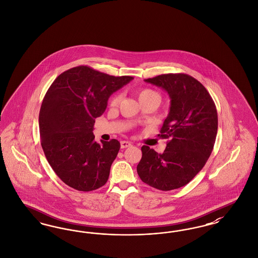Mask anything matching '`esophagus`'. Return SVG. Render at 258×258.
Segmentation results:
<instances>
[{"label": "esophagus", "instance_id": "1", "mask_svg": "<svg viewBox=\"0 0 258 258\" xmlns=\"http://www.w3.org/2000/svg\"><path fill=\"white\" fill-rule=\"evenodd\" d=\"M132 146V143L128 141H121V148L124 149V148H128Z\"/></svg>", "mask_w": 258, "mask_h": 258}]
</instances>
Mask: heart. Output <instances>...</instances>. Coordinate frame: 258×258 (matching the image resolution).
<instances>
[{"label": "heart", "mask_w": 258, "mask_h": 258, "mask_svg": "<svg viewBox=\"0 0 258 258\" xmlns=\"http://www.w3.org/2000/svg\"><path fill=\"white\" fill-rule=\"evenodd\" d=\"M153 95L158 96L157 93H155V91H153L151 89H144V90L139 92V99L144 98V97H148V96H153ZM118 102H119V95H114L113 97L110 99L109 103H110V105L113 106V105H116Z\"/></svg>", "instance_id": "1"}]
</instances>
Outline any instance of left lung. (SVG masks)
I'll use <instances>...</instances> for the list:
<instances>
[{
	"mask_svg": "<svg viewBox=\"0 0 258 258\" xmlns=\"http://www.w3.org/2000/svg\"><path fill=\"white\" fill-rule=\"evenodd\" d=\"M168 93L170 111L158 136L170 138L157 154L141 148L137 165L141 180L158 190L170 191L190 182L211 155L216 140V106L206 87L186 74H165L145 80Z\"/></svg>",
	"mask_w": 258,
	"mask_h": 258,
	"instance_id": "1",
	"label": "left lung"
}]
</instances>
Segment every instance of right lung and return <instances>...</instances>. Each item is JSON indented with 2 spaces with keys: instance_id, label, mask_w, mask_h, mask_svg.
I'll return each instance as SVG.
<instances>
[{
  "instance_id": "obj_1",
  "label": "right lung",
  "mask_w": 258,
  "mask_h": 258,
  "mask_svg": "<svg viewBox=\"0 0 258 258\" xmlns=\"http://www.w3.org/2000/svg\"><path fill=\"white\" fill-rule=\"evenodd\" d=\"M133 80L78 66L60 74L48 89L39 112L41 146L65 184L88 192L106 183L121 145L116 139L97 143L95 119L108 98Z\"/></svg>"
}]
</instances>
